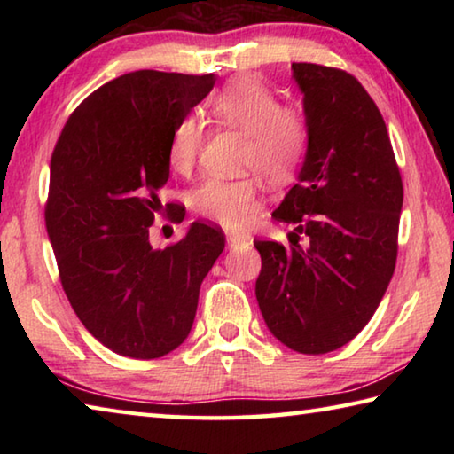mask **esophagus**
I'll return each instance as SVG.
<instances>
[{
    "mask_svg": "<svg viewBox=\"0 0 454 454\" xmlns=\"http://www.w3.org/2000/svg\"><path fill=\"white\" fill-rule=\"evenodd\" d=\"M226 244H228L230 250H238V248H242V246H248L250 240H248V238L238 236V234H228Z\"/></svg>",
    "mask_w": 454,
    "mask_h": 454,
    "instance_id": "obj_1",
    "label": "esophagus"
}]
</instances>
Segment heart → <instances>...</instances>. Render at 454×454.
<instances>
[{"mask_svg":"<svg viewBox=\"0 0 454 454\" xmlns=\"http://www.w3.org/2000/svg\"><path fill=\"white\" fill-rule=\"evenodd\" d=\"M210 116L222 126L244 134V168L262 174L268 182L288 184L302 164L309 148V124L294 106L278 104L274 91L254 75H240L222 86L208 102ZM202 129L194 116L182 118L168 142V162L178 174L194 166ZM258 176L240 178H208L192 198L198 216L226 230H244L256 220L260 210Z\"/></svg>","mask_w":454,"mask_h":454,"instance_id":"b5f03b06","label":"heart"}]
</instances>
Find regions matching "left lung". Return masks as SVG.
Here are the masks:
<instances>
[{
	"label": "left lung",
	"mask_w": 454,
	"mask_h": 454,
	"mask_svg": "<svg viewBox=\"0 0 454 454\" xmlns=\"http://www.w3.org/2000/svg\"><path fill=\"white\" fill-rule=\"evenodd\" d=\"M292 78L304 94L309 148L272 214L294 224L290 246L254 240L256 301L282 344L325 355L368 325L393 278L403 180L387 124L355 75L292 64Z\"/></svg>",
	"instance_id": "obj_1"
}]
</instances>
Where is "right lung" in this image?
<instances>
[{
    "label": "right lung",
    "mask_w": 454,
    "mask_h": 454,
    "mask_svg": "<svg viewBox=\"0 0 454 454\" xmlns=\"http://www.w3.org/2000/svg\"><path fill=\"white\" fill-rule=\"evenodd\" d=\"M214 83V74L120 75L75 107L51 153L45 228L61 286L82 325L116 355L150 360L178 348L224 250L220 228L202 222L164 250L150 244L172 129Z\"/></svg>",
    "instance_id": "obj_1"
}]
</instances>
